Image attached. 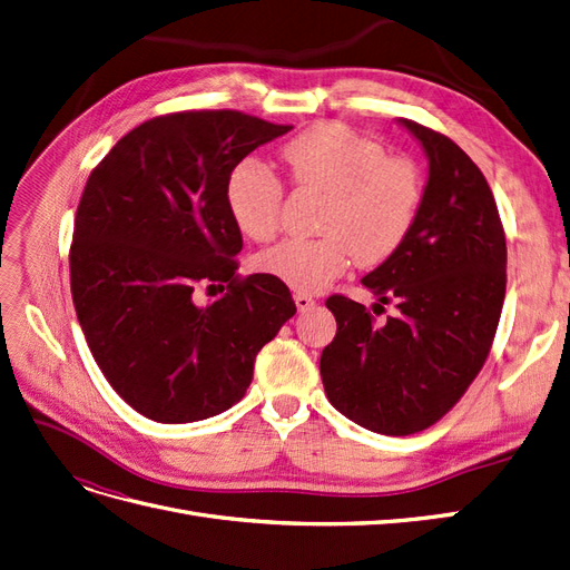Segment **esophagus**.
<instances>
[{"instance_id":"esophagus-1","label":"esophagus","mask_w":570,"mask_h":570,"mask_svg":"<svg viewBox=\"0 0 570 570\" xmlns=\"http://www.w3.org/2000/svg\"><path fill=\"white\" fill-rule=\"evenodd\" d=\"M295 304L299 308V314H306V312H312V308L316 306V299L312 295H304V292H297Z\"/></svg>"}]
</instances>
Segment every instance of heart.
<instances>
[{
    "mask_svg": "<svg viewBox=\"0 0 570 570\" xmlns=\"http://www.w3.org/2000/svg\"><path fill=\"white\" fill-rule=\"evenodd\" d=\"M289 180L325 195L318 239H285L256 256V268L312 295L350 266L383 264L404 243L421 206L413 161L337 124H318L281 149ZM283 187L258 161L237 164L226 204L237 230L266 243L278 230Z\"/></svg>",
    "mask_w": 570,
    "mask_h": 570,
    "instance_id": "heart-1",
    "label": "heart"
}]
</instances>
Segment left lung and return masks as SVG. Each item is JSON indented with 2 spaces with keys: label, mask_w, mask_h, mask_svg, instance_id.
<instances>
[{
  "label": "left lung",
  "mask_w": 570,
  "mask_h": 570,
  "mask_svg": "<svg viewBox=\"0 0 570 570\" xmlns=\"http://www.w3.org/2000/svg\"><path fill=\"white\" fill-rule=\"evenodd\" d=\"M400 126L421 145L428 180L404 243L361 278L396 314L375 323L364 304L327 297L337 335L321 354L331 404L383 435L419 433L461 400L507 292V239L485 176L450 137L406 118Z\"/></svg>",
  "instance_id": "obj_1"
}]
</instances>
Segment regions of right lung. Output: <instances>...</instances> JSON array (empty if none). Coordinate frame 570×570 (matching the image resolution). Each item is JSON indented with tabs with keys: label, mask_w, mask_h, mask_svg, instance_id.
I'll return each mask as SVG.
<instances>
[{
	"label": "right lung",
	"mask_w": 570,
	"mask_h": 570,
	"mask_svg": "<svg viewBox=\"0 0 570 570\" xmlns=\"http://www.w3.org/2000/svg\"><path fill=\"white\" fill-rule=\"evenodd\" d=\"M287 130L239 111L159 116L120 137L85 185L76 314L101 373L149 421L195 423L243 400L256 354L297 312L273 275L235 278L243 235L226 204L235 166ZM206 282L229 292L197 305Z\"/></svg>",
	"instance_id": "add662e5"
}]
</instances>
